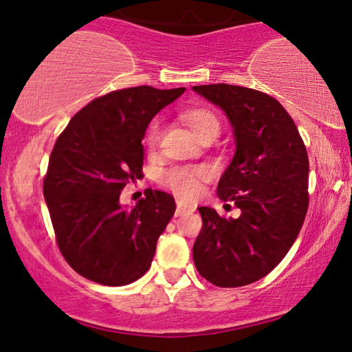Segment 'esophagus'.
Instances as JSON below:
<instances>
[{
    "instance_id": "34e87169",
    "label": "esophagus",
    "mask_w": 352,
    "mask_h": 352,
    "mask_svg": "<svg viewBox=\"0 0 352 352\" xmlns=\"http://www.w3.org/2000/svg\"><path fill=\"white\" fill-rule=\"evenodd\" d=\"M195 208L192 205H187L184 201L177 200V206H176V216H184V214H189V213H194Z\"/></svg>"
}]
</instances>
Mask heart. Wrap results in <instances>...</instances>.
Returning a JSON list of instances; mask_svg holds the SVG:
<instances>
[{"mask_svg": "<svg viewBox=\"0 0 352 352\" xmlns=\"http://www.w3.org/2000/svg\"><path fill=\"white\" fill-rule=\"evenodd\" d=\"M177 117L197 138L204 139L206 136H218L221 131V120L213 110L206 107H189L182 109L177 112ZM162 136V123L160 120H152L148 123L144 134V146L148 151L157 147ZM208 179V173L205 168L199 166H175L163 173L160 181L168 189L175 192L176 195L186 200H192L199 195L201 190V184Z\"/></svg>", "mask_w": 352, "mask_h": 352, "instance_id": "obj_1", "label": "heart"}]
</instances>
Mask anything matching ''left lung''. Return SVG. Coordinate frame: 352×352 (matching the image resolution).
Here are the masks:
<instances>
[{
	"label": "left lung",
	"instance_id": "1",
	"mask_svg": "<svg viewBox=\"0 0 352 352\" xmlns=\"http://www.w3.org/2000/svg\"><path fill=\"white\" fill-rule=\"evenodd\" d=\"M194 91L232 123L237 151L218 195L240 208L232 219L200 206L194 263L216 287H243L267 276L300 234L309 206V158L290 113L272 96L226 83Z\"/></svg>",
	"mask_w": 352,
	"mask_h": 352
}]
</instances>
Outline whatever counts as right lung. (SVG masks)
<instances>
[{
  "mask_svg": "<svg viewBox=\"0 0 352 352\" xmlns=\"http://www.w3.org/2000/svg\"><path fill=\"white\" fill-rule=\"evenodd\" d=\"M182 93L152 86L110 91L76 112L57 138L43 194L62 256L88 280L128 285L151 267L175 199L146 189L134 208L118 200L129 181L144 176L147 124Z\"/></svg>",
  "mask_w": 352,
  "mask_h": 352,
  "instance_id": "right-lung-1",
  "label": "right lung"
}]
</instances>
